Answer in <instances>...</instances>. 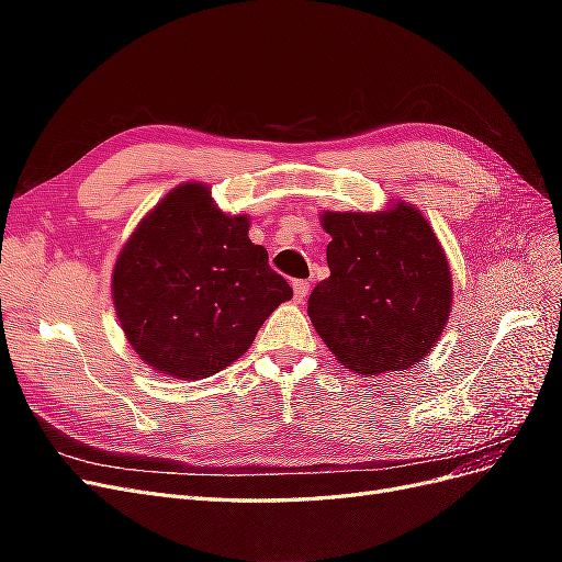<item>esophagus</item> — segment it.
<instances>
[{
  "mask_svg": "<svg viewBox=\"0 0 562 562\" xmlns=\"http://www.w3.org/2000/svg\"><path fill=\"white\" fill-rule=\"evenodd\" d=\"M307 291H310V283L307 281H293V295H295V302H302L304 297H307Z\"/></svg>",
  "mask_w": 562,
  "mask_h": 562,
  "instance_id": "obj_1",
  "label": "esophagus"
}]
</instances>
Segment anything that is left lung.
Returning <instances> with one entry per match:
<instances>
[{
	"label": "left lung",
	"mask_w": 562,
	"mask_h": 562,
	"mask_svg": "<svg viewBox=\"0 0 562 562\" xmlns=\"http://www.w3.org/2000/svg\"><path fill=\"white\" fill-rule=\"evenodd\" d=\"M330 277L310 295V318L335 359L359 375L405 370L443 333L452 304L446 252L411 203L380 213L321 215Z\"/></svg>",
	"instance_id": "obj_1"
}]
</instances>
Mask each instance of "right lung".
<instances>
[{"label":"right lung","instance_id":"1","mask_svg":"<svg viewBox=\"0 0 562 562\" xmlns=\"http://www.w3.org/2000/svg\"><path fill=\"white\" fill-rule=\"evenodd\" d=\"M248 227L246 215L217 211L201 182L176 187L135 227L112 271V297L149 368L176 380L211 378L293 297Z\"/></svg>","mask_w":562,"mask_h":562}]
</instances>
